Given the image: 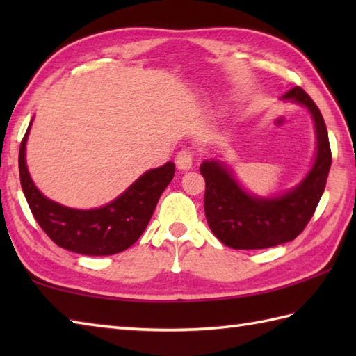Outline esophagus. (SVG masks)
I'll list each match as a JSON object with an SVG mask.
<instances>
[{
    "mask_svg": "<svg viewBox=\"0 0 356 356\" xmlns=\"http://www.w3.org/2000/svg\"><path fill=\"white\" fill-rule=\"evenodd\" d=\"M176 165L179 170H190L193 166V151L191 148L180 149L176 156Z\"/></svg>",
    "mask_w": 356,
    "mask_h": 356,
    "instance_id": "obj_1",
    "label": "esophagus"
}]
</instances>
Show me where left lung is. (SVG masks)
I'll return each mask as SVG.
<instances>
[{
  "instance_id": "1",
  "label": "left lung",
  "mask_w": 356,
  "mask_h": 356,
  "mask_svg": "<svg viewBox=\"0 0 356 356\" xmlns=\"http://www.w3.org/2000/svg\"><path fill=\"white\" fill-rule=\"evenodd\" d=\"M283 97L306 105L314 116L318 139L314 168L293 191L275 199H257L241 190L220 162L207 161L200 165L207 182L208 225L214 236L232 249H263L292 241L312 218L326 188L332 153L321 111L298 86Z\"/></svg>"
}]
</instances>
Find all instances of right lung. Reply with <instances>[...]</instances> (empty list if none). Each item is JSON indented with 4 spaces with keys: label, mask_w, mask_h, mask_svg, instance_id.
I'll return each mask as SVG.
<instances>
[{
    "label": "right lung",
    "mask_w": 356,
    "mask_h": 356,
    "mask_svg": "<svg viewBox=\"0 0 356 356\" xmlns=\"http://www.w3.org/2000/svg\"><path fill=\"white\" fill-rule=\"evenodd\" d=\"M29 128L19 147V180L35 220L50 240L82 255H111L136 243L145 231L159 197L174 177V163L147 171L122 195L102 208H65L45 199L29 176L24 159Z\"/></svg>",
    "instance_id": "right-lung-1"
}]
</instances>
